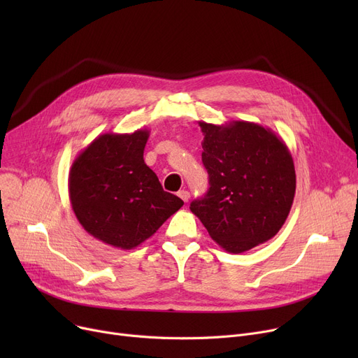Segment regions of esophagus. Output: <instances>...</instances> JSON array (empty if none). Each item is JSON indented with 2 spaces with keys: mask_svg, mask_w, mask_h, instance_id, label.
I'll use <instances>...</instances> for the list:
<instances>
[{
  "mask_svg": "<svg viewBox=\"0 0 358 358\" xmlns=\"http://www.w3.org/2000/svg\"><path fill=\"white\" fill-rule=\"evenodd\" d=\"M178 196H180L184 201H189V199H190V192H187V190H180V192H178Z\"/></svg>",
  "mask_w": 358,
  "mask_h": 358,
  "instance_id": "esophagus-1",
  "label": "esophagus"
}]
</instances>
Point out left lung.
<instances>
[{"label":"left lung","mask_w":358,"mask_h":358,"mask_svg":"<svg viewBox=\"0 0 358 358\" xmlns=\"http://www.w3.org/2000/svg\"><path fill=\"white\" fill-rule=\"evenodd\" d=\"M209 192L190 210L224 251L245 252L283 227L296 193V173L285 141L268 127L235 120L199 122Z\"/></svg>","instance_id":"8db88e82"}]
</instances>
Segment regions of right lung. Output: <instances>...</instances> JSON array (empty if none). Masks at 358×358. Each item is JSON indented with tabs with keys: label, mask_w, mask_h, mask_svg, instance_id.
Listing matches in <instances>:
<instances>
[{
	"label": "right lung",
	"mask_w": 358,
	"mask_h": 358,
	"mask_svg": "<svg viewBox=\"0 0 358 358\" xmlns=\"http://www.w3.org/2000/svg\"><path fill=\"white\" fill-rule=\"evenodd\" d=\"M149 130L104 134L72 162L69 200L81 227L96 239L134 250L152 236L184 201L164 192L143 161Z\"/></svg>",
	"instance_id": "obj_1"
}]
</instances>
